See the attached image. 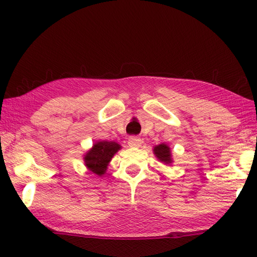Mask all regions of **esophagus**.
Returning <instances> with one entry per match:
<instances>
[{
  "mask_svg": "<svg viewBox=\"0 0 257 257\" xmlns=\"http://www.w3.org/2000/svg\"><path fill=\"white\" fill-rule=\"evenodd\" d=\"M128 144L130 147H133V148H139V147H141L143 141H141L140 138H137V137H130L128 140Z\"/></svg>",
  "mask_w": 257,
  "mask_h": 257,
  "instance_id": "obj_1",
  "label": "esophagus"
}]
</instances>
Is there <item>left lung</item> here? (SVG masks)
I'll list each match as a JSON object with an SVG mask.
<instances>
[{"instance_id":"1","label":"left lung","mask_w":257,"mask_h":257,"mask_svg":"<svg viewBox=\"0 0 257 257\" xmlns=\"http://www.w3.org/2000/svg\"><path fill=\"white\" fill-rule=\"evenodd\" d=\"M154 154L156 156V158L160 162H162L163 165L166 166H170L172 165L173 159H172V154H171V149L170 147L166 144H160L158 146H155L154 149Z\"/></svg>"}]
</instances>
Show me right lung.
<instances>
[{"instance_id": "right-lung-1", "label": "right lung", "mask_w": 257, "mask_h": 257, "mask_svg": "<svg viewBox=\"0 0 257 257\" xmlns=\"http://www.w3.org/2000/svg\"><path fill=\"white\" fill-rule=\"evenodd\" d=\"M122 147L114 141H96L84 155V165L89 172L102 177L106 173L112 157Z\"/></svg>"}]
</instances>
